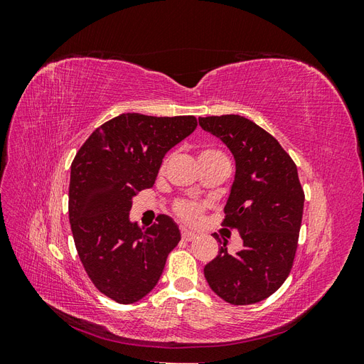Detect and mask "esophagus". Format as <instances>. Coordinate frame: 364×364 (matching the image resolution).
Instances as JSON below:
<instances>
[{"mask_svg":"<svg viewBox=\"0 0 364 364\" xmlns=\"http://www.w3.org/2000/svg\"><path fill=\"white\" fill-rule=\"evenodd\" d=\"M181 235H182V240H185V241H193V240L197 237L194 232H191V230L185 229V228H182Z\"/></svg>","mask_w":364,"mask_h":364,"instance_id":"34e87169","label":"esophagus"}]
</instances>
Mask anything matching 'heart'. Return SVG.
Returning <instances> with one entry per match:
<instances>
[{"instance_id": "1", "label": "heart", "mask_w": 364, "mask_h": 364, "mask_svg": "<svg viewBox=\"0 0 364 364\" xmlns=\"http://www.w3.org/2000/svg\"><path fill=\"white\" fill-rule=\"evenodd\" d=\"M209 153H218V151L208 149V150H203L200 153V156L209 155ZM165 162H167V161H164L162 165H165ZM174 213L181 220H183L185 223H197L202 217L203 206L199 205V203H196V202H191V200H179L178 203L174 205Z\"/></svg>"}]
</instances>
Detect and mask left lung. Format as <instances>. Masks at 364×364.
<instances>
[{"label": "left lung", "mask_w": 364, "mask_h": 364, "mask_svg": "<svg viewBox=\"0 0 364 364\" xmlns=\"http://www.w3.org/2000/svg\"><path fill=\"white\" fill-rule=\"evenodd\" d=\"M199 124L234 155L223 225L243 238L238 252H228L226 241L220 246L205 278L229 304L261 302L287 279L294 261L305 200L296 164L269 132L245 117H205Z\"/></svg>", "instance_id": "8db88e82"}]
</instances>
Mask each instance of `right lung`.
Instances as JSON below:
<instances>
[{"mask_svg": "<svg viewBox=\"0 0 364 364\" xmlns=\"http://www.w3.org/2000/svg\"><path fill=\"white\" fill-rule=\"evenodd\" d=\"M197 119L121 114L97 127L71 164L70 225L92 284L118 304H134L158 284L181 241L168 215L144 229L129 220L132 197L153 186L162 159L193 134Z\"/></svg>", "mask_w": 364, "mask_h": 364, "instance_id": "add662e5", "label": "right lung"}]
</instances>
